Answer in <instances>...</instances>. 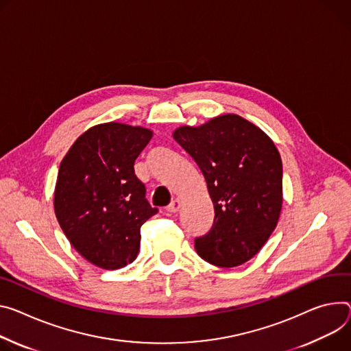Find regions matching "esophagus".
Returning a JSON list of instances; mask_svg holds the SVG:
<instances>
[{
    "label": "esophagus",
    "mask_w": 351,
    "mask_h": 351,
    "mask_svg": "<svg viewBox=\"0 0 351 351\" xmlns=\"http://www.w3.org/2000/svg\"><path fill=\"white\" fill-rule=\"evenodd\" d=\"M179 207H180V200H179V199H173V200L169 203V206L167 207V210L171 211V213H176V211L179 210Z\"/></svg>",
    "instance_id": "esophagus-1"
}]
</instances>
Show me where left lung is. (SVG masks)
<instances>
[{
	"label": "left lung",
	"instance_id": "left-lung-1",
	"mask_svg": "<svg viewBox=\"0 0 351 351\" xmlns=\"http://www.w3.org/2000/svg\"><path fill=\"white\" fill-rule=\"evenodd\" d=\"M173 138L199 165L214 204L210 231L195 239L199 256L218 267L247 262L281 211L282 164L274 143L238 114L179 127Z\"/></svg>",
	"mask_w": 351,
	"mask_h": 351
}]
</instances>
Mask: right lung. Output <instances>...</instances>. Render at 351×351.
<instances>
[{"label": "right lung", "mask_w": 351, "mask_h": 351, "mask_svg": "<svg viewBox=\"0 0 351 351\" xmlns=\"http://www.w3.org/2000/svg\"><path fill=\"white\" fill-rule=\"evenodd\" d=\"M151 137L143 127L113 121L95 125L60 164L56 217L75 250L95 266L114 270L132 263L141 226L158 213L134 173L136 159Z\"/></svg>", "instance_id": "1"}]
</instances>
